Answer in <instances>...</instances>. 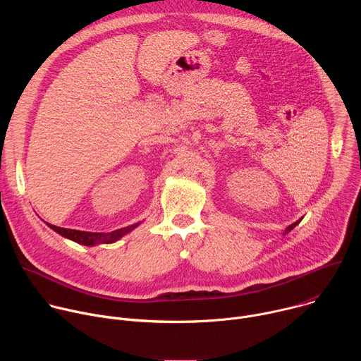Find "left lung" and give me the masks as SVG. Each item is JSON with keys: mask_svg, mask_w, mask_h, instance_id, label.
I'll return each mask as SVG.
<instances>
[{"mask_svg": "<svg viewBox=\"0 0 361 361\" xmlns=\"http://www.w3.org/2000/svg\"><path fill=\"white\" fill-rule=\"evenodd\" d=\"M300 221H301V219H300V220H298V221H295V223H293V224H291V226H288V227H287V228H286V231H284V234H287V233H288V231H291V230H293V228H294V227H295V226H297V224H298V223H300Z\"/></svg>", "mask_w": 361, "mask_h": 361, "instance_id": "8db88e82", "label": "left lung"}]
</instances>
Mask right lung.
Returning <instances> with one entry per match:
<instances>
[{"label": "right lung", "mask_w": 361, "mask_h": 361, "mask_svg": "<svg viewBox=\"0 0 361 361\" xmlns=\"http://www.w3.org/2000/svg\"><path fill=\"white\" fill-rule=\"evenodd\" d=\"M47 226L49 228H53L56 233H59L60 235L70 238L78 244H84V245H97V244H111L118 241L121 237H124L127 233L133 231L137 226H140V223L128 226V227H123L118 230H114L111 233H90V231H80V230H70V228H63V227H57L47 223Z\"/></svg>", "instance_id": "obj_1"}]
</instances>
